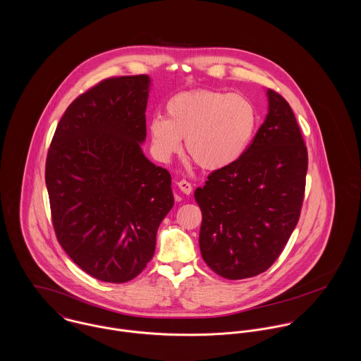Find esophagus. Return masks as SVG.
<instances>
[{"label":"esophagus","mask_w":361,"mask_h":361,"mask_svg":"<svg viewBox=\"0 0 361 361\" xmlns=\"http://www.w3.org/2000/svg\"><path fill=\"white\" fill-rule=\"evenodd\" d=\"M178 188L185 193V195H190L192 193V190H193V186H192V183H189L188 180H179L178 182Z\"/></svg>","instance_id":"esophagus-1"}]
</instances>
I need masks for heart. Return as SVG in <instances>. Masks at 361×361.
Returning <instances> with one entry per match:
<instances>
[{
	"mask_svg": "<svg viewBox=\"0 0 361 361\" xmlns=\"http://www.w3.org/2000/svg\"><path fill=\"white\" fill-rule=\"evenodd\" d=\"M166 118L150 121L155 154L169 159L182 149L203 169L218 171L245 154L257 126L253 103L236 93L211 89L180 92L165 104Z\"/></svg>",
	"mask_w": 361,
	"mask_h": 361,
	"instance_id": "b5f03b06",
	"label": "heart"
}]
</instances>
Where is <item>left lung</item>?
<instances>
[{
    "label": "left lung",
    "instance_id": "1",
    "mask_svg": "<svg viewBox=\"0 0 361 361\" xmlns=\"http://www.w3.org/2000/svg\"><path fill=\"white\" fill-rule=\"evenodd\" d=\"M268 114L242 155L208 175L195 199L202 209L200 252L226 279L267 271L298 225L305 199L307 147L289 103L268 89Z\"/></svg>",
    "mask_w": 361,
    "mask_h": 361
}]
</instances>
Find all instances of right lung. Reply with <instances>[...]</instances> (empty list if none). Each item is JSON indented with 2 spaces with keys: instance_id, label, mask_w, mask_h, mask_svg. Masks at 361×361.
I'll return each mask as SVG.
<instances>
[{
  "instance_id": "obj_1",
  "label": "right lung",
  "mask_w": 361,
  "mask_h": 361,
  "mask_svg": "<svg viewBox=\"0 0 361 361\" xmlns=\"http://www.w3.org/2000/svg\"><path fill=\"white\" fill-rule=\"evenodd\" d=\"M150 78L102 80L66 108L46 161L52 225L65 253L93 278L123 283L154 256L173 206L171 175L143 154Z\"/></svg>"
}]
</instances>
